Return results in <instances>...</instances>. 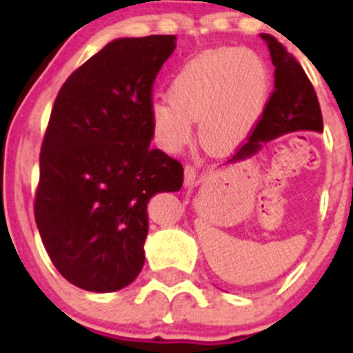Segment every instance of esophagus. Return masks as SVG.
I'll return each mask as SVG.
<instances>
[{"label": "esophagus", "instance_id": "34e87169", "mask_svg": "<svg viewBox=\"0 0 353 353\" xmlns=\"http://www.w3.org/2000/svg\"><path fill=\"white\" fill-rule=\"evenodd\" d=\"M196 169L193 165H184V184L186 186H193L196 181Z\"/></svg>", "mask_w": 353, "mask_h": 353}]
</instances>
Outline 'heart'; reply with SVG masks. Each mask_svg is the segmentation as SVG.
I'll use <instances>...</instances> for the list:
<instances>
[{
  "label": "heart",
  "mask_w": 353,
  "mask_h": 353,
  "mask_svg": "<svg viewBox=\"0 0 353 353\" xmlns=\"http://www.w3.org/2000/svg\"><path fill=\"white\" fill-rule=\"evenodd\" d=\"M268 92V66L252 49L227 48L199 54L172 74L169 101L150 105L155 143L167 154H176L190 143L191 121H198L205 147L232 150L261 119Z\"/></svg>",
  "instance_id": "obj_1"
}]
</instances>
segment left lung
I'll return each mask as SVG.
<instances>
[{"mask_svg":"<svg viewBox=\"0 0 353 353\" xmlns=\"http://www.w3.org/2000/svg\"><path fill=\"white\" fill-rule=\"evenodd\" d=\"M259 37L268 44L275 66V90L258 126L227 165L249 160L261 150L263 145L292 131L307 130L323 133L321 108L307 74L282 42L270 34H259Z\"/></svg>","mask_w":353,"mask_h":353,"instance_id":"obj_1","label":"left lung"}]
</instances>
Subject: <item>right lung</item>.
<instances>
[{
  "instance_id": "1",
  "label": "right lung",
  "mask_w": 353,
  "mask_h": 353,
  "mask_svg": "<svg viewBox=\"0 0 353 353\" xmlns=\"http://www.w3.org/2000/svg\"><path fill=\"white\" fill-rule=\"evenodd\" d=\"M174 49L176 35L114 39L56 97L35 223L58 272L83 290L116 292L140 275L148 201L183 186V165L150 148L152 85Z\"/></svg>"
}]
</instances>
